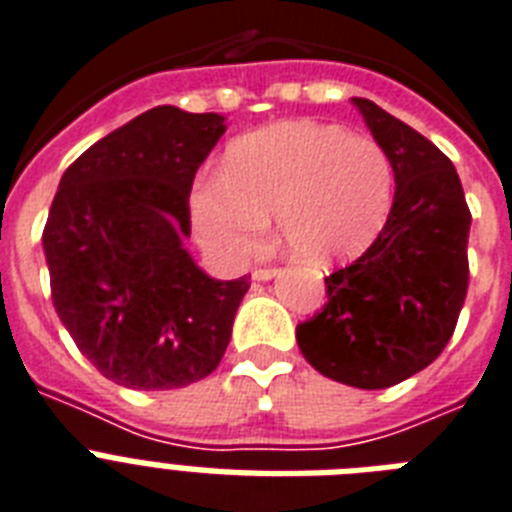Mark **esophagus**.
<instances>
[{"instance_id": "1", "label": "esophagus", "mask_w": 512, "mask_h": 512, "mask_svg": "<svg viewBox=\"0 0 512 512\" xmlns=\"http://www.w3.org/2000/svg\"><path fill=\"white\" fill-rule=\"evenodd\" d=\"M278 273V268H255L252 270V278L255 281H268V278H273Z\"/></svg>"}]
</instances>
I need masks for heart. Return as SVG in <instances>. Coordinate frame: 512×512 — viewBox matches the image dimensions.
<instances>
[{
    "mask_svg": "<svg viewBox=\"0 0 512 512\" xmlns=\"http://www.w3.org/2000/svg\"><path fill=\"white\" fill-rule=\"evenodd\" d=\"M392 157L373 136L334 123L286 120L236 139L223 176L199 181V239L226 260L263 247L268 215L292 255L334 263L360 255L392 213Z\"/></svg>",
    "mask_w": 512,
    "mask_h": 512,
    "instance_id": "obj_1",
    "label": "heart"
}]
</instances>
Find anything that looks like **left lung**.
Returning a JSON list of instances; mask_svg holds the SVG:
<instances>
[{"label":"left lung","instance_id":"obj_1","mask_svg":"<svg viewBox=\"0 0 512 512\" xmlns=\"http://www.w3.org/2000/svg\"><path fill=\"white\" fill-rule=\"evenodd\" d=\"M352 102L392 157V213L355 263L326 276V305L299 323L297 344L323 376L386 389L434 363L455 334L471 210L442 149L371 99Z\"/></svg>","mask_w":512,"mask_h":512}]
</instances>
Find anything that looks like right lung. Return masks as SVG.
<instances>
[{"label":"right lung","mask_w":512,"mask_h":512,"mask_svg":"<svg viewBox=\"0 0 512 512\" xmlns=\"http://www.w3.org/2000/svg\"><path fill=\"white\" fill-rule=\"evenodd\" d=\"M218 112L162 105L91 144L60 181L44 226L54 310L81 355L136 392L181 389L223 360L249 276L215 281L181 239Z\"/></svg>","instance_id":"1"}]
</instances>
